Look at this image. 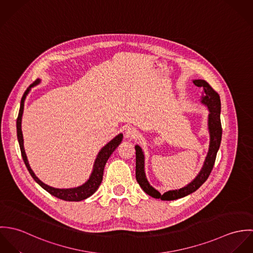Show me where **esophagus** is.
Here are the masks:
<instances>
[{"label":"esophagus","instance_id":"34e87169","mask_svg":"<svg viewBox=\"0 0 253 253\" xmlns=\"http://www.w3.org/2000/svg\"><path fill=\"white\" fill-rule=\"evenodd\" d=\"M125 135L126 138H129V139L135 138L137 136V130L132 126H128L125 131Z\"/></svg>","mask_w":253,"mask_h":253}]
</instances>
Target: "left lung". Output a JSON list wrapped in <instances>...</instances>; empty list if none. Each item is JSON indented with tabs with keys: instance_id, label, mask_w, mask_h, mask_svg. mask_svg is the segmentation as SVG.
<instances>
[{
	"instance_id": "left-lung-1",
	"label": "left lung",
	"mask_w": 253,
	"mask_h": 253,
	"mask_svg": "<svg viewBox=\"0 0 253 253\" xmlns=\"http://www.w3.org/2000/svg\"><path fill=\"white\" fill-rule=\"evenodd\" d=\"M195 85L203 88V94L201 96V103L209 109L208 116V129L210 133V146L204 165L197 174V176L186 186L178 190H170L164 194H161L153 186L150 185L145 173V155L142 148L139 145H135L136 151V180L145 193L152 198L161 199L162 201H174L184 198L195 191H197L209 178L216 158L217 152L221 143L222 127L220 121L221 102L220 97L216 91L205 81V80H194Z\"/></svg>"
}]
</instances>
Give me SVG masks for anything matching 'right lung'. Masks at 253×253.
I'll list each match as a JSON object with an SVG mask.
<instances>
[{
	"label": "right lung",
	"instance_id": "1",
	"mask_svg": "<svg viewBox=\"0 0 253 253\" xmlns=\"http://www.w3.org/2000/svg\"><path fill=\"white\" fill-rule=\"evenodd\" d=\"M40 83H41V80L38 79L24 92V94L21 98L20 109H19L17 120H16L17 139H18V143H19V147H20L22 159L24 161V164H25L29 173L33 177V179L36 181L37 183L42 189H44L46 192H48L50 195H52V196H54V197H56L60 200L67 201V202H80V201L85 200V199L89 198L91 195H93L96 192V190L98 189V187L100 186L102 179H103L104 167H105V165L108 161L109 157L116 150V148L121 144V142L123 140V133L118 134L116 137H114L111 141H109L107 144L100 149V151L98 152V154L96 156V159L94 161L89 178L85 181L84 184H82L81 186L74 187V188H67V189H59V188H54V187H51V186H48V185L44 184L42 181L40 180L37 177L36 174L34 173V171L32 170V169L29 165V162H28L25 150H24L23 134H22V130H21V121H22V115H23V110H24V101L26 99V96L30 92L31 88L36 86L37 84H39Z\"/></svg>",
	"mask_w": 253,
	"mask_h": 253
}]
</instances>
